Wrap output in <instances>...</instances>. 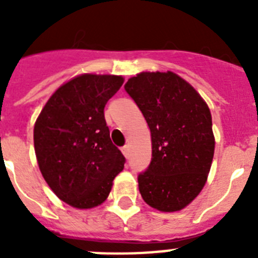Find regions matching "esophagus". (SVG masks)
I'll list each match as a JSON object with an SVG mask.
<instances>
[{"mask_svg":"<svg viewBox=\"0 0 258 258\" xmlns=\"http://www.w3.org/2000/svg\"><path fill=\"white\" fill-rule=\"evenodd\" d=\"M121 151L122 154H124V156L127 157V155H129V146H124V147L121 149Z\"/></svg>","mask_w":258,"mask_h":258,"instance_id":"34e87169","label":"esophagus"}]
</instances>
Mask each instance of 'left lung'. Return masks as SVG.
Segmentation results:
<instances>
[{"label": "left lung", "instance_id": "obj_1", "mask_svg": "<svg viewBox=\"0 0 258 258\" xmlns=\"http://www.w3.org/2000/svg\"><path fill=\"white\" fill-rule=\"evenodd\" d=\"M125 90L151 132V163L138 175L141 195L157 211H181L208 179L216 145L211 109L172 71L141 72L127 80Z\"/></svg>", "mask_w": 258, "mask_h": 258}]
</instances>
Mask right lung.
Returning a JSON list of instances; mask_svg holds the SVG:
<instances>
[{
  "label": "right lung",
  "mask_w": 258,
  "mask_h": 258,
  "mask_svg": "<svg viewBox=\"0 0 258 258\" xmlns=\"http://www.w3.org/2000/svg\"><path fill=\"white\" fill-rule=\"evenodd\" d=\"M124 84L116 75L83 74L52 93L35 122L41 174L61 202L77 209L101 206L125 157L109 138L104 106Z\"/></svg>",
  "instance_id": "add662e5"
}]
</instances>
